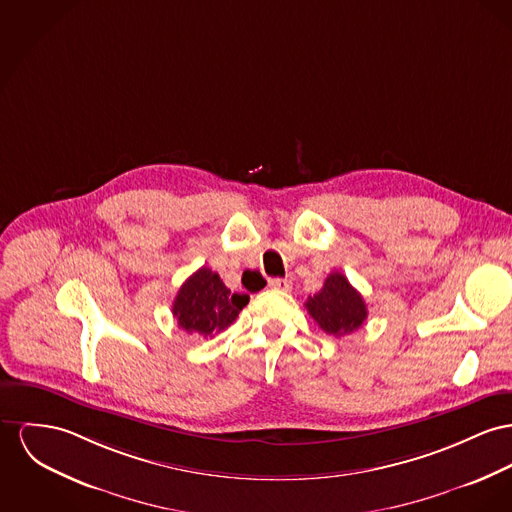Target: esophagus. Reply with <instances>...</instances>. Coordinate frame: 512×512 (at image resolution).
I'll return each mask as SVG.
<instances>
[{"instance_id":"esophagus-1","label":"esophagus","mask_w":512,"mask_h":512,"mask_svg":"<svg viewBox=\"0 0 512 512\" xmlns=\"http://www.w3.org/2000/svg\"><path fill=\"white\" fill-rule=\"evenodd\" d=\"M268 285H270L272 289H277V291H291V281H289V279H283V277L270 279Z\"/></svg>"}]
</instances>
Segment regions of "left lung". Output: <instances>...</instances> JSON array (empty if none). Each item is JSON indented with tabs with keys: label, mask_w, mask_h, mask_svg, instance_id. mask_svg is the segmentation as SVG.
<instances>
[{
	"label": "left lung",
	"mask_w": 512,
	"mask_h": 512,
	"mask_svg": "<svg viewBox=\"0 0 512 512\" xmlns=\"http://www.w3.org/2000/svg\"><path fill=\"white\" fill-rule=\"evenodd\" d=\"M305 307L330 336L351 334L367 320V305L361 293L340 272L330 273L324 287L314 297H308Z\"/></svg>",
	"instance_id": "1"
}]
</instances>
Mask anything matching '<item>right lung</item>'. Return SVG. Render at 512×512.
<instances>
[{
	"label": "right lung",
	"mask_w": 512,
	"mask_h": 512,
	"mask_svg": "<svg viewBox=\"0 0 512 512\" xmlns=\"http://www.w3.org/2000/svg\"><path fill=\"white\" fill-rule=\"evenodd\" d=\"M250 297L231 293L209 268L192 273L176 293L172 314L182 330L200 338H213L231 326Z\"/></svg>",
	"instance_id": "right-lung-1"
}]
</instances>
